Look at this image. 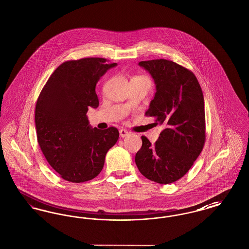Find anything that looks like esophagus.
<instances>
[{
  "label": "esophagus",
  "mask_w": 249,
  "mask_h": 249,
  "mask_svg": "<svg viewBox=\"0 0 249 249\" xmlns=\"http://www.w3.org/2000/svg\"><path fill=\"white\" fill-rule=\"evenodd\" d=\"M119 134H120V136H121L122 138H124V137H126V136L130 135V132H129L128 130H124V129H121V130H119Z\"/></svg>",
  "instance_id": "1"
}]
</instances>
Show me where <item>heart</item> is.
<instances>
[{
  "instance_id": "1",
  "label": "heart",
  "mask_w": 249,
  "mask_h": 249,
  "mask_svg": "<svg viewBox=\"0 0 249 249\" xmlns=\"http://www.w3.org/2000/svg\"><path fill=\"white\" fill-rule=\"evenodd\" d=\"M137 77H142V76H135V77H133V78H137Z\"/></svg>"
}]
</instances>
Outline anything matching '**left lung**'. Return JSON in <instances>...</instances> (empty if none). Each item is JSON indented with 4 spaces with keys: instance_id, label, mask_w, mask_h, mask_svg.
I'll list each match as a JSON object with an SVG mask.
<instances>
[{
    "instance_id": "left-lung-1",
    "label": "left lung",
    "mask_w": 249,
    "mask_h": 249,
    "mask_svg": "<svg viewBox=\"0 0 249 249\" xmlns=\"http://www.w3.org/2000/svg\"><path fill=\"white\" fill-rule=\"evenodd\" d=\"M156 84L146 117L164 126L154 144L142 136L135 163L144 178L170 184L183 178L201 154L205 142L204 100L192 71L164 59L140 61Z\"/></svg>"
}]
</instances>
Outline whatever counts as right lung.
<instances>
[{
	"label": "right lung",
	"mask_w": 249,
	"mask_h": 249,
	"mask_svg": "<svg viewBox=\"0 0 249 249\" xmlns=\"http://www.w3.org/2000/svg\"><path fill=\"white\" fill-rule=\"evenodd\" d=\"M116 65L104 58L67 60L53 71L37 99V142L49 165L66 181L96 178L119 139L117 128L92 129L87 117L89 107H99L96 84Z\"/></svg>",
	"instance_id": "add662e5"
}]
</instances>
